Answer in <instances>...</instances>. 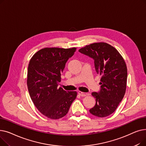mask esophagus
<instances>
[{
    "mask_svg": "<svg viewBox=\"0 0 146 146\" xmlns=\"http://www.w3.org/2000/svg\"><path fill=\"white\" fill-rule=\"evenodd\" d=\"M78 94L79 95H80L81 96H86V95H88L87 93H85V92H82L81 91H79L78 92Z\"/></svg>",
    "mask_w": 146,
    "mask_h": 146,
    "instance_id": "1",
    "label": "esophagus"
}]
</instances>
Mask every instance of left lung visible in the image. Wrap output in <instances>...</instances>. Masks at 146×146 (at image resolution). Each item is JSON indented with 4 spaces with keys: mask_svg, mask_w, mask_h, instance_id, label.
Here are the masks:
<instances>
[{
    "mask_svg": "<svg viewBox=\"0 0 146 146\" xmlns=\"http://www.w3.org/2000/svg\"><path fill=\"white\" fill-rule=\"evenodd\" d=\"M79 51L94 60L96 72L102 76L101 89L92 92L96 104L89 110L98 117H106L117 108L123 99L127 88V68L119 52L106 42L86 45Z\"/></svg>",
    "mask_w": 146,
    "mask_h": 146,
    "instance_id": "1",
    "label": "left lung"
}]
</instances>
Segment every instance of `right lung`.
<instances>
[{"mask_svg":"<svg viewBox=\"0 0 146 146\" xmlns=\"http://www.w3.org/2000/svg\"><path fill=\"white\" fill-rule=\"evenodd\" d=\"M76 48H44L31 58L27 86L31 98L44 116L52 119L64 117L77 96L76 91L67 92L58 87L61 73Z\"/></svg>","mask_w":146,"mask_h":146,"instance_id":"add662e5","label":"right lung"}]
</instances>
